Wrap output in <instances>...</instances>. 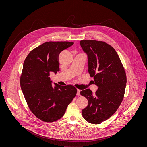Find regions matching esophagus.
<instances>
[{
	"mask_svg": "<svg viewBox=\"0 0 147 147\" xmlns=\"http://www.w3.org/2000/svg\"><path fill=\"white\" fill-rule=\"evenodd\" d=\"M80 90L77 89V95H78V96H79V95H80Z\"/></svg>",
	"mask_w": 147,
	"mask_h": 147,
	"instance_id": "esophagus-1",
	"label": "esophagus"
}]
</instances>
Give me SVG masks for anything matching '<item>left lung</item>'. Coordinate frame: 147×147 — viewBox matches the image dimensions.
Segmentation results:
<instances>
[{"mask_svg":"<svg viewBox=\"0 0 147 147\" xmlns=\"http://www.w3.org/2000/svg\"><path fill=\"white\" fill-rule=\"evenodd\" d=\"M80 43L88 55L89 73L98 87L95 94L90 89L80 92L88 100L82 113L88 122L100 124L111 117L121 105L126 89V72L110 45L96 40H82Z\"/></svg>","mask_w":147,"mask_h":147,"instance_id":"obj_1","label":"left lung"}]
</instances>
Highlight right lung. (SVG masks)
I'll list each match as a JSON object with an SVG mask.
<instances>
[{
	"mask_svg": "<svg viewBox=\"0 0 147 147\" xmlns=\"http://www.w3.org/2000/svg\"><path fill=\"white\" fill-rule=\"evenodd\" d=\"M73 42L49 41L32 49L25 58L20 86L30 111L45 122L62 118L68 105L77 94L72 85L53 87L49 73L59 71L58 56Z\"/></svg>",
	"mask_w": 147,
	"mask_h": 147,
	"instance_id": "right-lung-1",
	"label": "right lung"
}]
</instances>
